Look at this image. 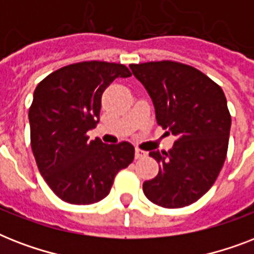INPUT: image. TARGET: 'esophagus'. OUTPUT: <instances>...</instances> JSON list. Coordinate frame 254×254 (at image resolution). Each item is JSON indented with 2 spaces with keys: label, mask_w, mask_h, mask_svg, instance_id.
<instances>
[{
  "label": "esophagus",
  "mask_w": 254,
  "mask_h": 254,
  "mask_svg": "<svg viewBox=\"0 0 254 254\" xmlns=\"http://www.w3.org/2000/svg\"><path fill=\"white\" fill-rule=\"evenodd\" d=\"M146 154H147L146 151L141 150V149H138V147L135 149V158H137V159L143 158V157H145V155H146Z\"/></svg>",
  "instance_id": "1"
}]
</instances>
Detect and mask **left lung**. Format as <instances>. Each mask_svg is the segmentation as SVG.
I'll return each mask as SVG.
<instances>
[{
	"instance_id": "8db88e82",
	"label": "left lung",
	"mask_w": 254,
	"mask_h": 254,
	"mask_svg": "<svg viewBox=\"0 0 254 254\" xmlns=\"http://www.w3.org/2000/svg\"><path fill=\"white\" fill-rule=\"evenodd\" d=\"M149 92L157 124L177 141L169 151H150L159 173L143 183L154 204L182 208L200 199L219 177L228 150L231 115L220 85L179 62L130 64Z\"/></svg>"
}]
</instances>
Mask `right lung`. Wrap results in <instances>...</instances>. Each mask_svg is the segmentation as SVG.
<instances>
[{
  "label": "right lung",
  "mask_w": 254,
  "mask_h": 254,
  "mask_svg": "<svg viewBox=\"0 0 254 254\" xmlns=\"http://www.w3.org/2000/svg\"><path fill=\"white\" fill-rule=\"evenodd\" d=\"M129 76L124 64L80 62L54 71L35 88L29 109L31 150L39 173L62 200L97 203L120 170L133 162L131 143L107 145L87 135L99 123L103 92L117 77Z\"/></svg>",
  "instance_id": "add662e5"
}]
</instances>
